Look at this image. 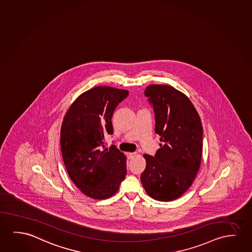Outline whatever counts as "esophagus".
<instances>
[{
    "mask_svg": "<svg viewBox=\"0 0 252 252\" xmlns=\"http://www.w3.org/2000/svg\"><path fill=\"white\" fill-rule=\"evenodd\" d=\"M136 155H137V153H131V154H128V158L131 159V158L135 157Z\"/></svg>",
    "mask_w": 252,
    "mask_h": 252,
    "instance_id": "34e87169",
    "label": "esophagus"
}]
</instances>
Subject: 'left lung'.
<instances>
[{
	"label": "left lung",
	"mask_w": 252,
	"mask_h": 252,
	"mask_svg": "<svg viewBox=\"0 0 252 252\" xmlns=\"http://www.w3.org/2000/svg\"><path fill=\"white\" fill-rule=\"evenodd\" d=\"M145 94L154 106L161 144L155 156L144 155L146 166L140 180L150 197L169 202L189 189L199 170L202 122L190 98L176 88L150 85Z\"/></svg>",
	"instance_id": "8db88e82"
}]
</instances>
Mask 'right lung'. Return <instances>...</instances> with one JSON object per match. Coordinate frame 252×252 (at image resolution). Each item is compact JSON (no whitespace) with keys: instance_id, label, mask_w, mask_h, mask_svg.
<instances>
[{"instance_id":"obj_1","label":"right lung","mask_w":252,"mask_h":252,"mask_svg":"<svg viewBox=\"0 0 252 252\" xmlns=\"http://www.w3.org/2000/svg\"><path fill=\"white\" fill-rule=\"evenodd\" d=\"M128 93L106 86L91 88L73 101L62 122L61 148L67 173L94 199L112 197L126 178V157L115 146L105 148L104 135L113 133V112Z\"/></svg>"}]
</instances>
